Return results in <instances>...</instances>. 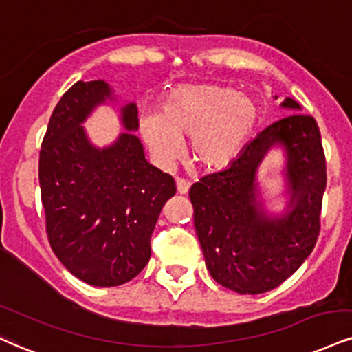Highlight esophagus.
<instances>
[{"label":"esophagus","instance_id":"34e87169","mask_svg":"<svg viewBox=\"0 0 352 352\" xmlns=\"http://www.w3.org/2000/svg\"><path fill=\"white\" fill-rule=\"evenodd\" d=\"M190 182L185 180V179H177V192L180 195H187L188 190H190Z\"/></svg>","mask_w":352,"mask_h":352}]
</instances>
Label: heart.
Listing matches in <instances>:
<instances>
[{"mask_svg":"<svg viewBox=\"0 0 352 352\" xmlns=\"http://www.w3.org/2000/svg\"><path fill=\"white\" fill-rule=\"evenodd\" d=\"M257 120V103L245 93L214 83L180 85L165 96L162 111L142 114L139 133L164 170L180 160L188 138L195 162L221 170L238 159Z\"/></svg>","mask_w":352,"mask_h":352,"instance_id":"b5f03b06","label":"heart"}]
</instances>
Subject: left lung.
<instances>
[{"label":"left lung","instance_id":"obj_1","mask_svg":"<svg viewBox=\"0 0 352 352\" xmlns=\"http://www.w3.org/2000/svg\"><path fill=\"white\" fill-rule=\"evenodd\" d=\"M277 98V96H275ZM280 108L294 114L274 122L244 146L226 168L190 188L195 230L206 267L219 285L238 294L272 290L303 264L315 248L326 188L318 124L290 96ZM272 150L284 157L280 212L261 195L258 170Z\"/></svg>","mask_w":352,"mask_h":352}]
</instances>
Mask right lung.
<instances>
[{
  "label": "right lung",
  "mask_w": 352,
  "mask_h": 352,
  "mask_svg": "<svg viewBox=\"0 0 352 352\" xmlns=\"http://www.w3.org/2000/svg\"><path fill=\"white\" fill-rule=\"evenodd\" d=\"M103 104L120 111L122 133L100 148L82 124ZM134 101L104 80L70 87L55 107L39 157L50 248L75 277L95 287L129 282L151 259V236L175 195L168 173L147 162Z\"/></svg>",
  "instance_id": "1"
}]
</instances>
